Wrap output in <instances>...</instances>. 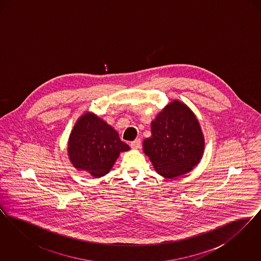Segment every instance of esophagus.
<instances>
[{
  "label": "esophagus",
  "mask_w": 261,
  "mask_h": 261,
  "mask_svg": "<svg viewBox=\"0 0 261 261\" xmlns=\"http://www.w3.org/2000/svg\"><path fill=\"white\" fill-rule=\"evenodd\" d=\"M141 145H142V143H141V140H140V139H136L135 141L131 142V144H130L131 148L134 149H139V148H141Z\"/></svg>",
  "instance_id": "34e87169"
}]
</instances>
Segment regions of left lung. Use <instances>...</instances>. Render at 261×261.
I'll list each match as a JSON object with an SVG mask.
<instances>
[{"label":"left lung","mask_w":261,"mask_h":261,"mask_svg":"<svg viewBox=\"0 0 261 261\" xmlns=\"http://www.w3.org/2000/svg\"><path fill=\"white\" fill-rule=\"evenodd\" d=\"M151 136L143 143L154 170L172 179L188 173L199 163L204 138L199 121L185 103L175 99L151 121Z\"/></svg>","instance_id":"8db88e82"}]
</instances>
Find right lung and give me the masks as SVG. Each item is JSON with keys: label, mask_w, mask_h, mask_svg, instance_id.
<instances>
[{"label": "right lung", "mask_w": 261, "mask_h": 261, "mask_svg": "<svg viewBox=\"0 0 261 261\" xmlns=\"http://www.w3.org/2000/svg\"><path fill=\"white\" fill-rule=\"evenodd\" d=\"M129 149L111 125L86 112L70 133L67 152L75 168L99 178L110 172L120 152Z\"/></svg>", "instance_id": "obj_1"}]
</instances>
